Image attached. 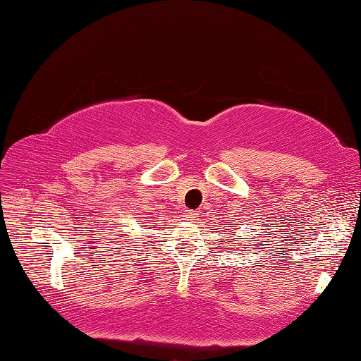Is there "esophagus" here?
Masks as SVG:
<instances>
[{
	"mask_svg": "<svg viewBox=\"0 0 361 361\" xmlns=\"http://www.w3.org/2000/svg\"><path fill=\"white\" fill-rule=\"evenodd\" d=\"M184 219H185V221H190V222L198 221V212H195V211H187V212H185V216H184Z\"/></svg>",
	"mask_w": 361,
	"mask_h": 361,
	"instance_id": "obj_1",
	"label": "esophagus"
}]
</instances>
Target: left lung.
Masks as SVG:
<instances>
[{"label":"left lung","mask_w":361,"mask_h":361,"mask_svg":"<svg viewBox=\"0 0 361 361\" xmlns=\"http://www.w3.org/2000/svg\"><path fill=\"white\" fill-rule=\"evenodd\" d=\"M230 226H232V224H230ZM227 230H228V228H227Z\"/></svg>","instance_id":"obj_1"}]
</instances>
